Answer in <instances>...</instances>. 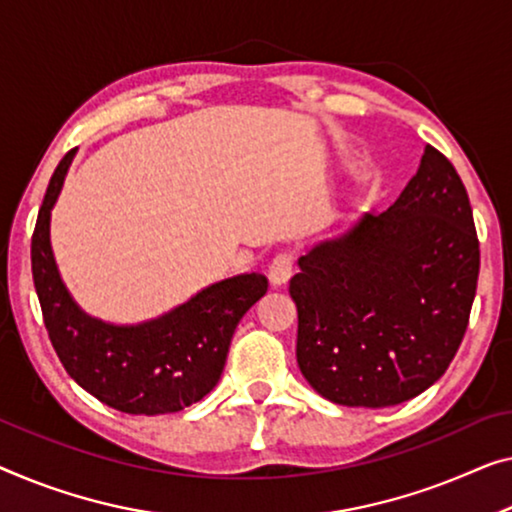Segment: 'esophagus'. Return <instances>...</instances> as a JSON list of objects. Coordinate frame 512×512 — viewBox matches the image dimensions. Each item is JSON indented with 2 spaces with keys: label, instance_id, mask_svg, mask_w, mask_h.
I'll use <instances>...</instances> for the list:
<instances>
[{
  "label": "esophagus",
  "instance_id": "esophagus-1",
  "mask_svg": "<svg viewBox=\"0 0 512 512\" xmlns=\"http://www.w3.org/2000/svg\"><path fill=\"white\" fill-rule=\"evenodd\" d=\"M292 271H294V253L292 250H282L276 257L271 259L269 264V280L273 285H285V282L292 278Z\"/></svg>",
  "mask_w": 512,
  "mask_h": 512
}]
</instances>
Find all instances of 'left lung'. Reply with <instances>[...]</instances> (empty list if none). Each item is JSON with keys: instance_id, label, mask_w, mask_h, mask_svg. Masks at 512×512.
I'll use <instances>...</instances> for the list:
<instances>
[{"instance_id": "1", "label": "left lung", "mask_w": 512, "mask_h": 512, "mask_svg": "<svg viewBox=\"0 0 512 512\" xmlns=\"http://www.w3.org/2000/svg\"><path fill=\"white\" fill-rule=\"evenodd\" d=\"M296 361L335 404L391 407L430 388L469 326L480 246L467 188L427 144L391 207L299 259Z\"/></svg>"}]
</instances>
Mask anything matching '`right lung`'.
I'll return each instance as SVG.
<instances>
[{
    "mask_svg": "<svg viewBox=\"0 0 512 512\" xmlns=\"http://www.w3.org/2000/svg\"><path fill=\"white\" fill-rule=\"evenodd\" d=\"M73 156L75 149L52 174L32 236V276L52 347L68 375L112 409L144 416L186 409L218 384L236 324L266 294L269 280L262 273L220 280L135 326L89 317L61 282L50 248V211Z\"/></svg>",
    "mask_w": 512,
    "mask_h": 512,
    "instance_id": "right-lung-1",
    "label": "right lung"
}]
</instances>
